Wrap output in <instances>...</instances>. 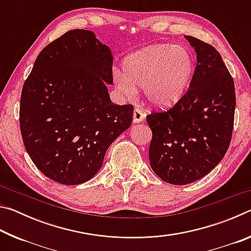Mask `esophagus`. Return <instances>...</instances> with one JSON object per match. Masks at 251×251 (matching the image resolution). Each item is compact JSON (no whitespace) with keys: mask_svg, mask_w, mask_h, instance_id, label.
Returning <instances> with one entry per match:
<instances>
[{"mask_svg":"<svg viewBox=\"0 0 251 251\" xmlns=\"http://www.w3.org/2000/svg\"><path fill=\"white\" fill-rule=\"evenodd\" d=\"M145 113L143 112V110L141 108L136 107L134 109V114H133V121L134 123H141L143 122L144 120H145Z\"/></svg>","mask_w":251,"mask_h":251,"instance_id":"obj_1","label":"esophagus"}]
</instances>
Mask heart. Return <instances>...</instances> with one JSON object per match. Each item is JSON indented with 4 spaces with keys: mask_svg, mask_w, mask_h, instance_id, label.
Instances as JSON below:
<instances>
[{
    "mask_svg": "<svg viewBox=\"0 0 251 251\" xmlns=\"http://www.w3.org/2000/svg\"><path fill=\"white\" fill-rule=\"evenodd\" d=\"M195 72L192 53L181 46L169 44L146 48L127 57L124 74L114 73L118 90L133 95L135 86H143L147 101L168 107L181 99Z\"/></svg>",
    "mask_w": 251,
    "mask_h": 251,
    "instance_id": "heart-1",
    "label": "heart"
}]
</instances>
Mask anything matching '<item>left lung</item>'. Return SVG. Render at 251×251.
Returning a JSON list of instances; mask_svg holds the SVG:
<instances>
[{
	"instance_id": "1",
	"label": "left lung",
	"mask_w": 251,
	"mask_h": 251,
	"mask_svg": "<svg viewBox=\"0 0 251 251\" xmlns=\"http://www.w3.org/2000/svg\"><path fill=\"white\" fill-rule=\"evenodd\" d=\"M185 37L197 54L188 91L173 107L146 117L152 133L151 167L173 185L196 181L217 166L230 145L235 121V83L219 52Z\"/></svg>"
}]
</instances>
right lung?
<instances>
[{
    "instance_id": "obj_1",
    "label": "right lung",
    "mask_w": 251,
    "mask_h": 251,
    "mask_svg": "<svg viewBox=\"0 0 251 251\" xmlns=\"http://www.w3.org/2000/svg\"><path fill=\"white\" fill-rule=\"evenodd\" d=\"M113 56L86 29L66 32L41 50L25 79L20 129L34 165L63 185L90 180L133 121L134 106L109 100Z\"/></svg>"
}]
</instances>
